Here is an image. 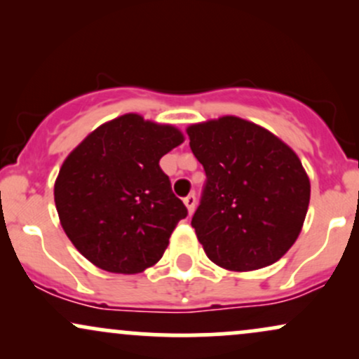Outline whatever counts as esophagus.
I'll return each mask as SVG.
<instances>
[{
    "label": "esophagus",
    "instance_id": "obj_1",
    "mask_svg": "<svg viewBox=\"0 0 359 359\" xmlns=\"http://www.w3.org/2000/svg\"><path fill=\"white\" fill-rule=\"evenodd\" d=\"M184 204L185 208H187L189 214H192L194 209H196V196H194V194H189V196L184 199Z\"/></svg>",
    "mask_w": 359,
    "mask_h": 359
}]
</instances>
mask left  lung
Returning <instances> with one entry per match:
<instances>
[{
	"label": "left lung",
	"mask_w": 359,
	"mask_h": 359,
	"mask_svg": "<svg viewBox=\"0 0 359 359\" xmlns=\"http://www.w3.org/2000/svg\"><path fill=\"white\" fill-rule=\"evenodd\" d=\"M205 185L192 228L211 262L234 271L275 263L297 240L311 182L299 156L236 116L187 128Z\"/></svg>",
	"instance_id": "obj_1"
}]
</instances>
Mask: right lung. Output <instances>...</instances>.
<instances>
[{"instance_id": "1", "label": "right lung", "mask_w": 359, "mask_h": 359, "mask_svg": "<svg viewBox=\"0 0 359 359\" xmlns=\"http://www.w3.org/2000/svg\"><path fill=\"white\" fill-rule=\"evenodd\" d=\"M182 142L174 126L125 114L94 130L65 158L53 189L57 212L90 263L140 273L162 258L187 208L158 162Z\"/></svg>"}]
</instances>
